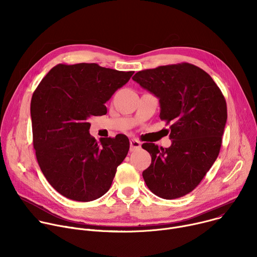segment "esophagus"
I'll use <instances>...</instances> for the list:
<instances>
[{"mask_svg":"<svg viewBox=\"0 0 257 257\" xmlns=\"http://www.w3.org/2000/svg\"><path fill=\"white\" fill-rule=\"evenodd\" d=\"M140 148H141V143L138 140H136V139H131L130 140V151L131 152L136 151Z\"/></svg>","mask_w":257,"mask_h":257,"instance_id":"1","label":"esophagus"}]
</instances>
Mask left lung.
<instances>
[{"instance_id": "8db88e82", "label": "left lung", "mask_w": 257, "mask_h": 257, "mask_svg": "<svg viewBox=\"0 0 257 257\" xmlns=\"http://www.w3.org/2000/svg\"><path fill=\"white\" fill-rule=\"evenodd\" d=\"M132 79L160 98V118L171 124L170 148L142 144L152 156L142 173L145 184L164 199L184 196L199 185L219 154L226 99L207 73L189 63L142 70Z\"/></svg>"}]
</instances>
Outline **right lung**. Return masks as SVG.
Listing matches in <instances>:
<instances>
[{
    "label": "right lung",
    "mask_w": 257,
    "mask_h": 257,
    "mask_svg": "<svg viewBox=\"0 0 257 257\" xmlns=\"http://www.w3.org/2000/svg\"><path fill=\"white\" fill-rule=\"evenodd\" d=\"M133 73L95 63L58 64L34 90L30 115L36 160L63 196L87 202L111 187L128 154L129 139L118 134L96 141L89 134L88 119L106 113L104 103Z\"/></svg>",
    "instance_id": "1"
}]
</instances>
